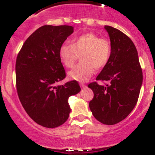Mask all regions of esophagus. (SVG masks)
I'll use <instances>...</instances> for the list:
<instances>
[{
    "label": "esophagus",
    "instance_id": "esophagus-1",
    "mask_svg": "<svg viewBox=\"0 0 155 155\" xmlns=\"http://www.w3.org/2000/svg\"><path fill=\"white\" fill-rule=\"evenodd\" d=\"M79 85H80V87H82V88H84V87H86V85H84V84H82V83H80V84H79Z\"/></svg>",
    "mask_w": 155,
    "mask_h": 155
}]
</instances>
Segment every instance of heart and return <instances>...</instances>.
I'll return each mask as SVG.
<instances>
[{
  "label": "heart",
  "mask_w": 155,
  "mask_h": 155,
  "mask_svg": "<svg viewBox=\"0 0 155 155\" xmlns=\"http://www.w3.org/2000/svg\"><path fill=\"white\" fill-rule=\"evenodd\" d=\"M112 53L109 40L100 38L92 32L73 37L70 44H64L59 48L58 56L62 64L73 68L80 56L81 63L68 72L70 79L78 82H86L95 71L107 64Z\"/></svg>",
  "instance_id": "heart-1"
}]
</instances>
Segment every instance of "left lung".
Here are the masks:
<instances>
[{"instance_id":"left-lung-1","label":"left lung","mask_w":155,"mask_h":155,"mask_svg":"<svg viewBox=\"0 0 155 155\" xmlns=\"http://www.w3.org/2000/svg\"><path fill=\"white\" fill-rule=\"evenodd\" d=\"M104 28L109 34L112 53L96 80L109 84L104 86L94 82L87 85L94 92L89 107L97 121L112 125L124 120L135 107L143 84V71L132 40L115 28L105 25Z\"/></svg>"}]
</instances>
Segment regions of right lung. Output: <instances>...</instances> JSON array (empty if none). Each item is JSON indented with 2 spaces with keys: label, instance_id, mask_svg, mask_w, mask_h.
<instances>
[{
  "label": "right lung",
  "instance_id": "right-lung-1",
  "mask_svg": "<svg viewBox=\"0 0 155 155\" xmlns=\"http://www.w3.org/2000/svg\"><path fill=\"white\" fill-rule=\"evenodd\" d=\"M69 25H44L25 40L15 63L16 89L28 115L40 125L63 124L70 112L68 98L81 91L77 81L57 85L66 76L59 48L73 34Z\"/></svg>",
  "mask_w": 155,
  "mask_h": 155
}]
</instances>
